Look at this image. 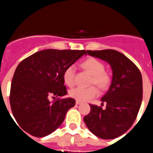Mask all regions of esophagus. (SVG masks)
I'll return each mask as SVG.
<instances>
[{
  "instance_id": "obj_1",
  "label": "esophagus",
  "mask_w": 153,
  "mask_h": 153,
  "mask_svg": "<svg viewBox=\"0 0 153 153\" xmlns=\"http://www.w3.org/2000/svg\"><path fill=\"white\" fill-rule=\"evenodd\" d=\"M75 103H76V104H82V101H80V100H76V101H75Z\"/></svg>"
}]
</instances>
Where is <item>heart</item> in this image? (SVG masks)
Instances as JSON below:
<instances>
[{"mask_svg": "<svg viewBox=\"0 0 153 153\" xmlns=\"http://www.w3.org/2000/svg\"><path fill=\"white\" fill-rule=\"evenodd\" d=\"M82 67L86 70L91 78V85H96L99 88L104 90L109 86L111 82V77L107 71H104V65L95 58H88L82 63ZM75 67L69 65L63 72V80L68 86H73L75 84ZM98 89L94 85L88 88L76 87L69 91V95L72 98L80 101H85L98 95Z\"/></svg>", "mask_w": 153, "mask_h": 153, "instance_id": "b5f03b06", "label": "heart"}]
</instances>
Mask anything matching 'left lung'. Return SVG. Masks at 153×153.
<instances>
[{"mask_svg": "<svg viewBox=\"0 0 153 153\" xmlns=\"http://www.w3.org/2000/svg\"><path fill=\"white\" fill-rule=\"evenodd\" d=\"M107 62L113 71L111 87L101 98L102 106L90 104L84 121L91 132L104 140L117 138L134 123L143 99V79L137 66L126 56L113 49L91 51L86 54Z\"/></svg>", "mask_w": 153, "mask_h": 153, "instance_id": "1", "label": "left lung"}]
</instances>
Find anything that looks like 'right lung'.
<instances>
[{
	"instance_id": "obj_1",
	"label": "right lung",
	"mask_w": 153,
	"mask_h": 153,
	"mask_svg": "<svg viewBox=\"0 0 153 153\" xmlns=\"http://www.w3.org/2000/svg\"><path fill=\"white\" fill-rule=\"evenodd\" d=\"M86 54L85 50L45 49L20 62L12 79L10 104L20 127L36 137H43L57 129L67 111L75 105L67 94L63 72ZM50 97L55 99L50 102Z\"/></svg>"
}]
</instances>
